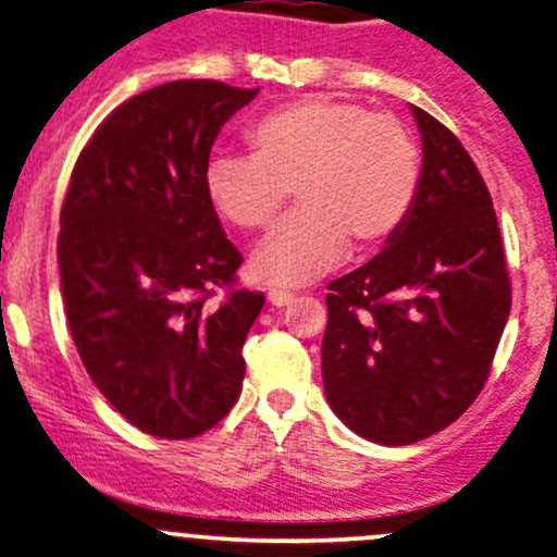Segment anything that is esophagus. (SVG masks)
<instances>
[{
  "label": "esophagus",
  "instance_id": "1",
  "mask_svg": "<svg viewBox=\"0 0 557 557\" xmlns=\"http://www.w3.org/2000/svg\"><path fill=\"white\" fill-rule=\"evenodd\" d=\"M267 298H269V304H272V307H288V304H294V294H288V290H280V288H272L267 294Z\"/></svg>",
  "mask_w": 557,
  "mask_h": 557
}]
</instances>
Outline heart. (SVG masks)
Masks as SVG:
<instances>
[{
  "label": "heart",
  "instance_id": "1",
  "mask_svg": "<svg viewBox=\"0 0 557 557\" xmlns=\"http://www.w3.org/2000/svg\"><path fill=\"white\" fill-rule=\"evenodd\" d=\"M250 154H215L205 197L237 230L277 219L294 186L301 208L256 245L250 274L267 285H307L357 250L395 237L421 186V154L389 114L342 98H304L263 114L248 131Z\"/></svg>",
  "mask_w": 557,
  "mask_h": 557
}]
</instances>
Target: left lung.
Wrapping results in <instances>:
<instances>
[{
    "label": "left lung",
    "mask_w": 557,
    "mask_h": 557,
    "mask_svg": "<svg viewBox=\"0 0 557 557\" xmlns=\"http://www.w3.org/2000/svg\"><path fill=\"white\" fill-rule=\"evenodd\" d=\"M411 109L424 151L417 205L382 253L325 296V397L382 446L424 441L472 406L512 304L483 175L446 125Z\"/></svg>",
    "instance_id": "left-lung-1"
}]
</instances>
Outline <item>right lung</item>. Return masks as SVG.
I'll return each instance as SVG.
<instances>
[{
	"label": "right lung",
	"mask_w": 557,
	"mask_h": 557,
	"mask_svg": "<svg viewBox=\"0 0 557 557\" xmlns=\"http://www.w3.org/2000/svg\"><path fill=\"white\" fill-rule=\"evenodd\" d=\"M256 92L213 79L144 90L98 125L69 181L58 234L69 331L92 384L146 435H202L243 389L263 294L234 288L243 256L202 175ZM219 287L227 296L213 305Z\"/></svg>",
	"instance_id": "add662e5"
}]
</instances>
